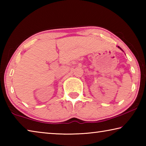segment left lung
I'll return each instance as SVG.
<instances>
[{
  "instance_id": "obj_1",
  "label": "left lung",
  "mask_w": 146,
  "mask_h": 146,
  "mask_svg": "<svg viewBox=\"0 0 146 146\" xmlns=\"http://www.w3.org/2000/svg\"><path fill=\"white\" fill-rule=\"evenodd\" d=\"M118 48H120V49H121V50H122V51H123V50H122V49H121V48H120V47H119V46H118Z\"/></svg>"
}]
</instances>
